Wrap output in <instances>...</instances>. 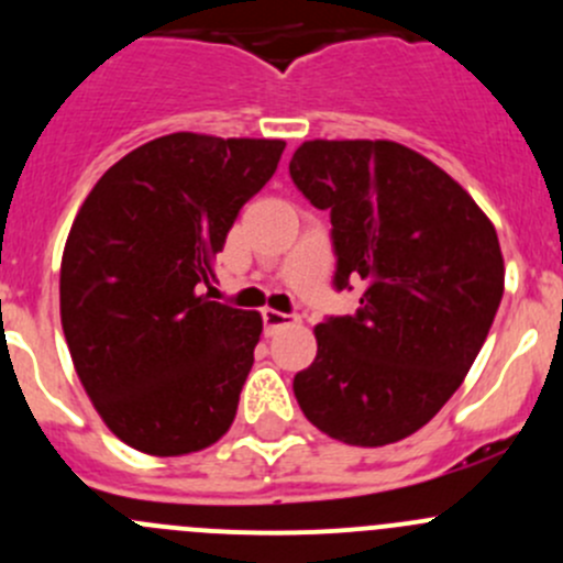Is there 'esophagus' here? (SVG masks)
<instances>
[{"label": "esophagus", "mask_w": 563, "mask_h": 563, "mask_svg": "<svg viewBox=\"0 0 563 563\" xmlns=\"http://www.w3.org/2000/svg\"><path fill=\"white\" fill-rule=\"evenodd\" d=\"M261 318H264L266 329H277V327H288V323H297L299 316L297 313H280V310H261Z\"/></svg>", "instance_id": "34e87169"}]
</instances>
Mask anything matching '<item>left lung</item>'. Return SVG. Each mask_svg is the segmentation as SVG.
I'll return each instance as SVG.
<instances>
[{"label":"left lung","instance_id":"1","mask_svg":"<svg viewBox=\"0 0 563 563\" xmlns=\"http://www.w3.org/2000/svg\"><path fill=\"white\" fill-rule=\"evenodd\" d=\"M288 174L329 209L332 286L365 288L354 316L318 323L294 395L343 444H395L455 395L490 332L504 294L496 229L450 174L395 141H305Z\"/></svg>","mask_w":563,"mask_h":563}]
</instances>
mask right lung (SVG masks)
Instances as JSON below:
<instances>
[{"label":"right lung","mask_w":563,"mask_h":563,"mask_svg":"<svg viewBox=\"0 0 563 563\" xmlns=\"http://www.w3.org/2000/svg\"><path fill=\"white\" fill-rule=\"evenodd\" d=\"M283 150L163 135L113 163L78 209L62 255V329L95 408L133 450L187 455L234 422L264 323L209 299L212 258Z\"/></svg>","instance_id":"1"}]
</instances>
